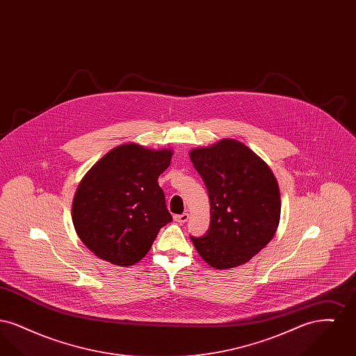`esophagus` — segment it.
<instances>
[{"mask_svg":"<svg viewBox=\"0 0 356 356\" xmlns=\"http://www.w3.org/2000/svg\"><path fill=\"white\" fill-rule=\"evenodd\" d=\"M175 221H177V222H180V224H184L189 219V215L188 213H181V215H175Z\"/></svg>","mask_w":356,"mask_h":356,"instance_id":"1","label":"esophagus"}]
</instances>
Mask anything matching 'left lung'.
Masks as SVG:
<instances>
[{"instance_id": "obj_1", "label": "left lung", "mask_w": 356, "mask_h": 356, "mask_svg": "<svg viewBox=\"0 0 356 356\" xmlns=\"http://www.w3.org/2000/svg\"><path fill=\"white\" fill-rule=\"evenodd\" d=\"M211 202V224L192 237L199 254L213 268L250 261L275 235L280 220V192L270 167L234 138L189 152Z\"/></svg>"}]
</instances>
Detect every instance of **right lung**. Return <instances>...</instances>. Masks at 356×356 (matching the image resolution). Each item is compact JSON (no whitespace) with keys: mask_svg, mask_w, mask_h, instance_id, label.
<instances>
[{"mask_svg":"<svg viewBox=\"0 0 356 356\" xmlns=\"http://www.w3.org/2000/svg\"><path fill=\"white\" fill-rule=\"evenodd\" d=\"M172 154L129 143L88 170L73 199L72 220L89 251L128 267L151 250L160 228L172 221L157 183Z\"/></svg>","mask_w":356,"mask_h":356,"instance_id":"obj_1","label":"right lung"}]
</instances>
